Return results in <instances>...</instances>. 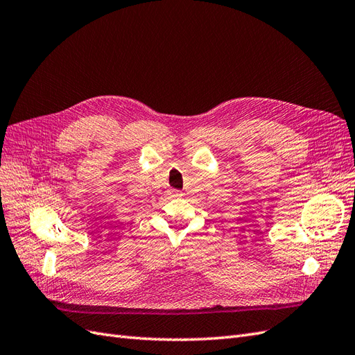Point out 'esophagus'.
<instances>
[{"mask_svg": "<svg viewBox=\"0 0 355 355\" xmlns=\"http://www.w3.org/2000/svg\"><path fill=\"white\" fill-rule=\"evenodd\" d=\"M168 194H170V198H179V197L184 196V194H182V192L178 191V189H171V191L168 192Z\"/></svg>", "mask_w": 355, "mask_h": 355, "instance_id": "34e87169", "label": "esophagus"}]
</instances>
